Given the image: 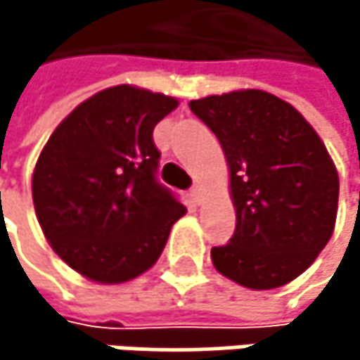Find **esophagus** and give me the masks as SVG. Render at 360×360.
<instances>
[{
  "instance_id": "1",
  "label": "esophagus",
  "mask_w": 360,
  "mask_h": 360,
  "mask_svg": "<svg viewBox=\"0 0 360 360\" xmlns=\"http://www.w3.org/2000/svg\"><path fill=\"white\" fill-rule=\"evenodd\" d=\"M202 193H204V191H202V187H200V185H193V187L189 189V195H191V200H193L195 204H200V200H202Z\"/></svg>"
}]
</instances>
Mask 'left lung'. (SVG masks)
Here are the masks:
<instances>
[{
	"instance_id": "1",
	"label": "left lung",
	"mask_w": 360,
	"mask_h": 360,
	"mask_svg": "<svg viewBox=\"0 0 360 360\" xmlns=\"http://www.w3.org/2000/svg\"><path fill=\"white\" fill-rule=\"evenodd\" d=\"M217 135L227 167L236 231L210 250L214 269L248 290H273L302 275L329 242L340 179L309 120L262 89L189 102Z\"/></svg>"
}]
</instances>
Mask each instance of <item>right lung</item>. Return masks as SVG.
Here are the masks:
<instances>
[{
	"label": "right lung",
	"instance_id": "1",
	"mask_svg": "<svg viewBox=\"0 0 360 360\" xmlns=\"http://www.w3.org/2000/svg\"><path fill=\"white\" fill-rule=\"evenodd\" d=\"M179 102L114 85L81 102L49 135L33 204L53 252L89 281L116 285L160 258L185 206L156 181L154 127Z\"/></svg>",
	"mask_w": 360,
	"mask_h": 360
}]
</instances>
